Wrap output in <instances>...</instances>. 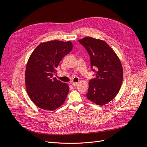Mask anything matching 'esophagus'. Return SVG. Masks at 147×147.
Segmentation results:
<instances>
[{"mask_svg": "<svg viewBox=\"0 0 147 147\" xmlns=\"http://www.w3.org/2000/svg\"><path fill=\"white\" fill-rule=\"evenodd\" d=\"M72 85L74 86V87H76L77 85H78V82H73L72 83Z\"/></svg>", "mask_w": 147, "mask_h": 147, "instance_id": "34e87169", "label": "esophagus"}]
</instances>
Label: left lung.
<instances>
[{
	"label": "left lung",
	"mask_w": 147,
	"mask_h": 147,
	"mask_svg": "<svg viewBox=\"0 0 147 147\" xmlns=\"http://www.w3.org/2000/svg\"><path fill=\"white\" fill-rule=\"evenodd\" d=\"M78 40L88 52L92 70L96 73V78L89 82L87 98L98 105H104L120 91L123 77L121 61L105 41L90 36Z\"/></svg>",
	"instance_id": "left-lung-1"
}]
</instances>
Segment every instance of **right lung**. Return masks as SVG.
Instances as JSON below:
<instances>
[{
	"instance_id": "1",
	"label": "right lung",
	"mask_w": 147,
	"mask_h": 147,
	"mask_svg": "<svg viewBox=\"0 0 147 147\" xmlns=\"http://www.w3.org/2000/svg\"><path fill=\"white\" fill-rule=\"evenodd\" d=\"M72 48L71 41L50 40L40 43L30 55L25 72L26 88L38 108L53 111L65 102L69 87L53 75L62 58Z\"/></svg>"
}]
</instances>
